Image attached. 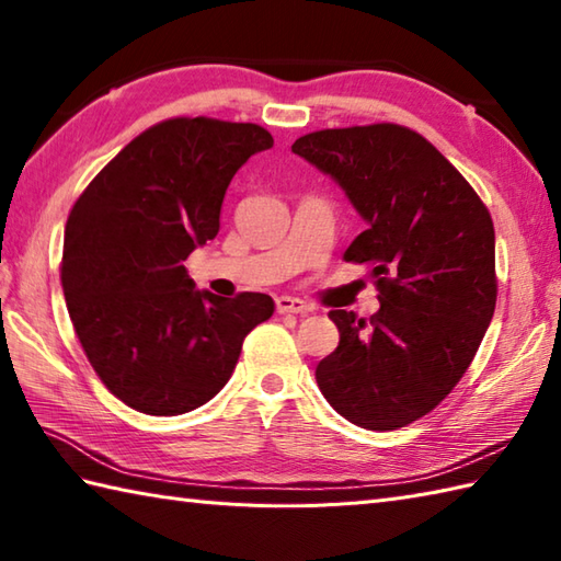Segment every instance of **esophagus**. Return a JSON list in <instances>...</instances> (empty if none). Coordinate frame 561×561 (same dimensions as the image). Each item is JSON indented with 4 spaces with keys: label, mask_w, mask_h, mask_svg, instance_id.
<instances>
[{
    "label": "esophagus",
    "mask_w": 561,
    "mask_h": 561,
    "mask_svg": "<svg viewBox=\"0 0 561 561\" xmlns=\"http://www.w3.org/2000/svg\"><path fill=\"white\" fill-rule=\"evenodd\" d=\"M274 306H277V313H296V316L311 313V306L301 299H296V296H277V299H274Z\"/></svg>",
    "instance_id": "esophagus-1"
}]
</instances>
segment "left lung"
I'll return each mask as SVG.
<instances>
[{
    "label": "left lung",
    "mask_w": 561,
    "mask_h": 561,
    "mask_svg": "<svg viewBox=\"0 0 561 561\" xmlns=\"http://www.w3.org/2000/svg\"><path fill=\"white\" fill-rule=\"evenodd\" d=\"M291 151L344 187L366 231L344 260L371 267V318L330 311L337 350L316 366L344 420L392 432L432 412L468 371L496 306L494 224L432 141L396 123L318 129Z\"/></svg>",
    "instance_id": "obj_1"
}]
</instances>
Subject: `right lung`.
I'll return each mask as SVG.
<instances>
[{
  "mask_svg": "<svg viewBox=\"0 0 561 561\" xmlns=\"http://www.w3.org/2000/svg\"><path fill=\"white\" fill-rule=\"evenodd\" d=\"M272 135L255 123L169 117L93 178L69 209L67 311L93 371L127 408L175 416L231 378L267 294L197 291L183 260L219 233L226 187Z\"/></svg>",
  "mask_w": 561,
  "mask_h": 561,
  "instance_id": "add662e5",
  "label": "right lung"
}]
</instances>
